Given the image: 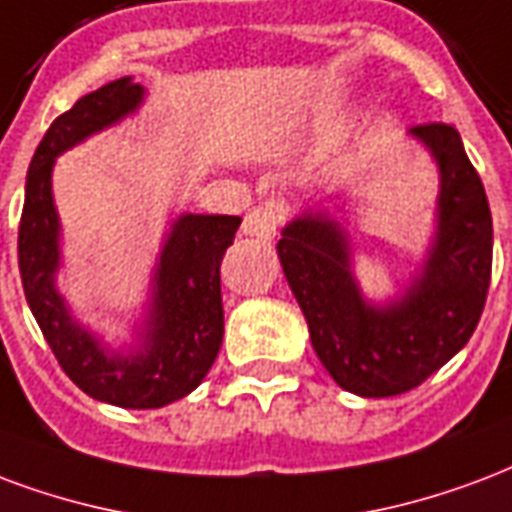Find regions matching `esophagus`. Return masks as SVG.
<instances>
[{
	"instance_id": "esophagus-1",
	"label": "esophagus",
	"mask_w": 512,
	"mask_h": 512,
	"mask_svg": "<svg viewBox=\"0 0 512 512\" xmlns=\"http://www.w3.org/2000/svg\"><path fill=\"white\" fill-rule=\"evenodd\" d=\"M285 219V203L279 200H268L263 206H255L244 217V233L260 241H271L276 236V230Z\"/></svg>"
}]
</instances>
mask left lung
<instances>
[{
    "label": "left lung",
    "mask_w": 512,
    "mask_h": 512,
    "mask_svg": "<svg viewBox=\"0 0 512 512\" xmlns=\"http://www.w3.org/2000/svg\"><path fill=\"white\" fill-rule=\"evenodd\" d=\"M410 135L437 162L439 195L426 257L396 298L372 304L363 295L350 233L328 211H304L276 244L317 358L363 399L399 396L442 369L478 328L491 282V208L461 135L450 124Z\"/></svg>",
    "instance_id": "obj_1"
}]
</instances>
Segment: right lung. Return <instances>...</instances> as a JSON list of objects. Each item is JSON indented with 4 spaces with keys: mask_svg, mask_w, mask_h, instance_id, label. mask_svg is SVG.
Here are the masks:
<instances>
[{
    "mask_svg": "<svg viewBox=\"0 0 512 512\" xmlns=\"http://www.w3.org/2000/svg\"><path fill=\"white\" fill-rule=\"evenodd\" d=\"M146 89L127 78L100 86L48 127L26 173L18 268L26 304L64 374L86 396L124 410H157L198 388L222 347L225 312L219 263L241 217L181 214L165 233L151 295L135 336L111 347L78 323L56 287L62 222L54 203L56 157L138 111Z\"/></svg>",
    "mask_w": 512,
    "mask_h": 512,
    "instance_id": "obj_1",
    "label": "right lung"
}]
</instances>
